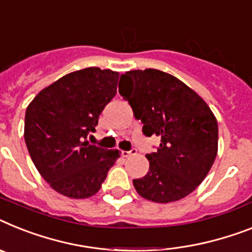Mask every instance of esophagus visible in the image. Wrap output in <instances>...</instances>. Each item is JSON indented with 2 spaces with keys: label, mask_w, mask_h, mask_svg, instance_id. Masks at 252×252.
Returning a JSON list of instances; mask_svg holds the SVG:
<instances>
[{
  "label": "esophagus",
  "mask_w": 252,
  "mask_h": 252,
  "mask_svg": "<svg viewBox=\"0 0 252 252\" xmlns=\"http://www.w3.org/2000/svg\"><path fill=\"white\" fill-rule=\"evenodd\" d=\"M137 154V150L136 149H132L130 151H123L122 152V155L124 156V158H129V156L132 155H136Z\"/></svg>",
  "instance_id": "34e87169"
}]
</instances>
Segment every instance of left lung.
Wrapping results in <instances>:
<instances>
[{
    "instance_id": "obj_1",
    "label": "left lung",
    "mask_w": 252,
    "mask_h": 252,
    "mask_svg": "<svg viewBox=\"0 0 252 252\" xmlns=\"http://www.w3.org/2000/svg\"><path fill=\"white\" fill-rule=\"evenodd\" d=\"M122 94L143 123V134L161 142L147 154L150 168L133 179L137 193L166 204L193 192L210 172L218 154V122L209 105L172 74L146 69L122 75Z\"/></svg>"
}]
</instances>
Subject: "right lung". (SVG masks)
<instances>
[{"label": "right lung", "instance_id": "1", "mask_svg": "<svg viewBox=\"0 0 252 252\" xmlns=\"http://www.w3.org/2000/svg\"><path fill=\"white\" fill-rule=\"evenodd\" d=\"M118 82V71L86 67L43 88L27 107L24 138L32 161L50 187L66 197L96 194L119 158L118 150L87 141Z\"/></svg>", "mask_w": 252, "mask_h": 252}]
</instances>
